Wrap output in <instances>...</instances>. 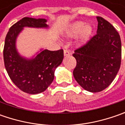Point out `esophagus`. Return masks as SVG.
Segmentation results:
<instances>
[{
  "mask_svg": "<svg viewBox=\"0 0 125 125\" xmlns=\"http://www.w3.org/2000/svg\"><path fill=\"white\" fill-rule=\"evenodd\" d=\"M64 55L66 57L69 56V55H70V53L67 50H64Z\"/></svg>",
  "mask_w": 125,
  "mask_h": 125,
  "instance_id": "obj_1",
  "label": "esophagus"
}]
</instances>
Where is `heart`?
<instances>
[{
    "instance_id": "obj_1",
    "label": "heart",
    "mask_w": 125,
    "mask_h": 125,
    "mask_svg": "<svg viewBox=\"0 0 125 125\" xmlns=\"http://www.w3.org/2000/svg\"><path fill=\"white\" fill-rule=\"evenodd\" d=\"M94 32V27L90 23H86L82 21H78L71 23L65 31V35L69 38L77 37L76 45L83 46L90 40Z\"/></svg>"
}]
</instances>
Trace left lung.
I'll return each instance as SVG.
<instances>
[{"label":"left lung","instance_id":"left-lung-1","mask_svg":"<svg viewBox=\"0 0 125 125\" xmlns=\"http://www.w3.org/2000/svg\"><path fill=\"white\" fill-rule=\"evenodd\" d=\"M97 35L73 56L76 66L73 75L85 90L99 93L113 82L120 67L121 40L115 28L102 17H97Z\"/></svg>","mask_w":125,"mask_h":125}]
</instances>
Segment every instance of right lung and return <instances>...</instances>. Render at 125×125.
<instances>
[{
  "instance_id": "add662e5",
  "label": "right lung",
  "mask_w": 125,
  "mask_h": 125,
  "mask_svg": "<svg viewBox=\"0 0 125 125\" xmlns=\"http://www.w3.org/2000/svg\"><path fill=\"white\" fill-rule=\"evenodd\" d=\"M45 19L24 17L12 26L7 32L3 50L5 67L12 82L21 90L31 94L45 91L54 79L55 69L62 63L63 50L40 49L26 58L17 48V40L24 28H49Z\"/></svg>"
}]
</instances>
